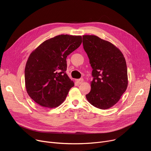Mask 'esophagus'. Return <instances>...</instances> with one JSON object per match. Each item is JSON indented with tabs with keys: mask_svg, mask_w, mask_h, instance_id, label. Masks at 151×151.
I'll list each match as a JSON object with an SVG mask.
<instances>
[{
	"mask_svg": "<svg viewBox=\"0 0 151 151\" xmlns=\"http://www.w3.org/2000/svg\"><path fill=\"white\" fill-rule=\"evenodd\" d=\"M77 83H78V84H82L83 82H84V80L83 78H81V79H79V80H77Z\"/></svg>",
	"mask_w": 151,
	"mask_h": 151,
	"instance_id": "34e87169",
	"label": "esophagus"
}]
</instances>
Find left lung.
Instances as JSON below:
<instances>
[{
	"instance_id": "1",
	"label": "left lung",
	"mask_w": 151,
	"mask_h": 151,
	"mask_svg": "<svg viewBox=\"0 0 151 151\" xmlns=\"http://www.w3.org/2000/svg\"><path fill=\"white\" fill-rule=\"evenodd\" d=\"M83 43L93 77L86 99L95 107L108 109L117 104L127 88L125 58L114 45L96 35H83Z\"/></svg>"
}]
</instances>
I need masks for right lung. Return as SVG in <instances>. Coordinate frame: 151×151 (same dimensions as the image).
I'll return each instance as SVG.
<instances>
[{
    "instance_id": "add662e5",
    "label": "right lung",
    "mask_w": 151,
    "mask_h": 151,
    "mask_svg": "<svg viewBox=\"0 0 151 151\" xmlns=\"http://www.w3.org/2000/svg\"><path fill=\"white\" fill-rule=\"evenodd\" d=\"M81 35H59L46 40L32 52L25 67L27 92L46 108L59 106L74 86L67 74V55L81 45Z\"/></svg>"
}]
</instances>
